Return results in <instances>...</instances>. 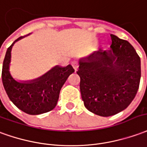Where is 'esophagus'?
<instances>
[{
  "label": "esophagus",
  "mask_w": 147,
  "mask_h": 147,
  "mask_svg": "<svg viewBox=\"0 0 147 147\" xmlns=\"http://www.w3.org/2000/svg\"><path fill=\"white\" fill-rule=\"evenodd\" d=\"M72 66H73V68L74 69V70L77 71L79 67V65H78V63L77 62H72Z\"/></svg>",
  "instance_id": "obj_1"
}]
</instances>
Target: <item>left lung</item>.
I'll list each match as a JSON object with an SVG mask.
<instances>
[{"label": "left lung", "mask_w": 147, "mask_h": 147, "mask_svg": "<svg viewBox=\"0 0 147 147\" xmlns=\"http://www.w3.org/2000/svg\"><path fill=\"white\" fill-rule=\"evenodd\" d=\"M109 51L93 52L79 60L77 72L84 105L100 116H111L127 109L135 98L141 78V61L126 40L111 34Z\"/></svg>", "instance_id": "obj_1"}]
</instances>
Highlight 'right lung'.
<instances>
[{
	"label": "right lung",
	"instance_id": "1",
	"mask_svg": "<svg viewBox=\"0 0 147 147\" xmlns=\"http://www.w3.org/2000/svg\"><path fill=\"white\" fill-rule=\"evenodd\" d=\"M25 36L19 37L7 49L2 66V82L9 99L19 109L29 115H39L55 109L62 85L74 69L71 65H56L38 78L17 82L9 72L11 51L14 43Z\"/></svg>",
	"mask_w": 147,
	"mask_h": 147
}]
</instances>
